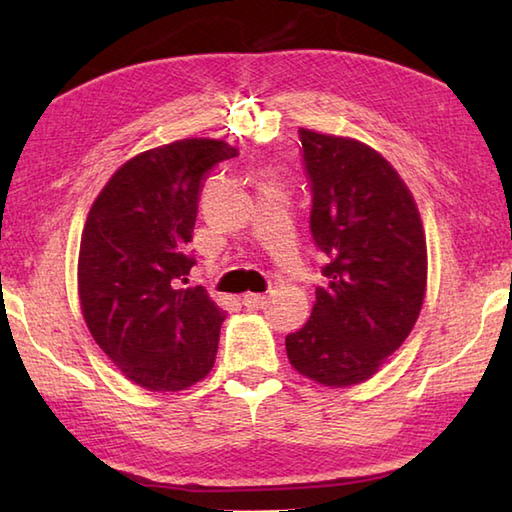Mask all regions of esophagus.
I'll return each instance as SVG.
<instances>
[{"label": "esophagus", "instance_id": "esophagus-1", "mask_svg": "<svg viewBox=\"0 0 512 512\" xmlns=\"http://www.w3.org/2000/svg\"><path fill=\"white\" fill-rule=\"evenodd\" d=\"M242 303L246 308H262L266 303V295H253V292H250V295L242 297Z\"/></svg>", "mask_w": 512, "mask_h": 512}]
</instances>
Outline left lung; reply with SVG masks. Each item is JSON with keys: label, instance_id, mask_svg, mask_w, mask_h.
I'll use <instances>...</instances> for the list:
<instances>
[{"label": "left lung", "instance_id": "obj_1", "mask_svg": "<svg viewBox=\"0 0 512 512\" xmlns=\"http://www.w3.org/2000/svg\"><path fill=\"white\" fill-rule=\"evenodd\" d=\"M310 233L328 257L310 321L286 336L299 374L363 383L405 343L427 286V242L409 189L374 149L299 129Z\"/></svg>", "mask_w": 512, "mask_h": 512}]
</instances>
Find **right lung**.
Returning <instances> with one entry per match:
<instances>
[{
	"label": "right lung",
	"mask_w": 512,
	"mask_h": 512,
	"mask_svg": "<svg viewBox=\"0 0 512 512\" xmlns=\"http://www.w3.org/2000/svg\"><path fill=\"white\" fill-rule=\"evenodd\" d=\"M237 149L187 138L132 158L92 204L79 253L85 323L121 372L149 391H180L211 372L222 308L184 288L200 187Z\"/></svg>",
	"instance_id": "1"
}]
</instances>
